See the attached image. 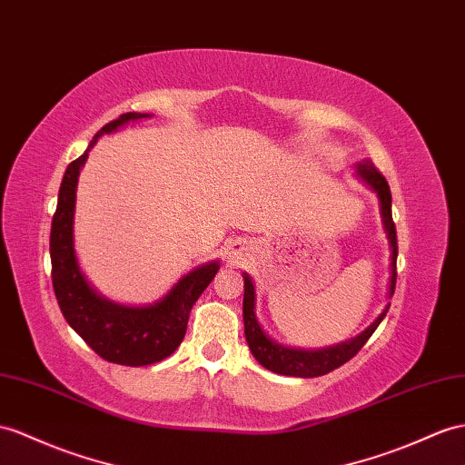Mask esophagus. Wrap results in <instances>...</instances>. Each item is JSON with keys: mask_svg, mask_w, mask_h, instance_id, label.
Wrapping results in <instances>:
<instances>
[{"mask_svg": "<svg viewBox=\"0 0 465 465\" xmlns=\"http://www.w3.org/2000/svg\"><path fill=\"white\" fill-rule=\"evenodd\" d=\"M247 252H249V243L245 240H233L228 245V259H232L233 263H237V261L247 255Z\"/></svg>", "mask_w": 465, "mask_h": 465, "instance_id": "34e87169", "label": "esophagus"}]
</instances>
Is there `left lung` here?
Returning a JSON list of instances; mask_svg holds the SVG:
<instances>
[{"label": "left lung", "instance_id": "1", "mask_svg": "<svg viewBox=\"0 0 465 465\" xmlns=\"http://www.w3.org/2000/svg\"><path fill=\"white\" fill-rule=\"evenodd\" d=\"M355 176L360 178L363 184L373 190L379 198V213L381 222H383V230L389 240L391 249V263H389V289H387V299H391L392 292H395V282H397V232H395V222H392L391 213V190L385 181V176L381 174L373 163L365 159L363 163L355 164ZM243 326H245V340L247 346L252 350L255 360L263 365L265 369L279 375H289V377H320L330 371H334L340 365L350 361L351 357L360 351L365 341L371 338L381 320L385 318L389 312L391 302L385 304L381 314L369 324L361 334H357L351 340L340 341L336 346H328L322 350H302V348H289L277 343L267 331L261 328L257 314H255V304H257V294H255V282L252 275L243 272Z\"/></svg>", "mask_w": 465, "mask_h": 465}]
</instances>
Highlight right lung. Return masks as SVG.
Returning <instances> with one entry per match:
<instances>
[{"mask_svg":"<svg viewBox=\"0 0 465 465\" xmlns=\"http://www.w3.org/2000/svg\"><path fill=\"white\" fill-rule=\"evenodd\" d=\"M145 117L151 114H122L94 135L84 154L68 164L51 228L53 287L64 320L105 361L129 367L163 361L181 346L190 311L220 269L218 259L198 265L178 279L163 299L145 306H127L105 299L80 269L74 249V210L82 166L102 135L115 134L119 127Z\"/></svg>","mask_w":465,"mask_h":465,"instance_id":"1","label":"right lung"}]
</instances>
